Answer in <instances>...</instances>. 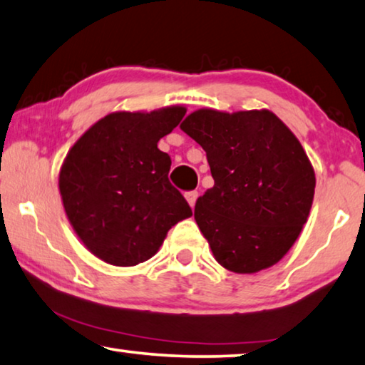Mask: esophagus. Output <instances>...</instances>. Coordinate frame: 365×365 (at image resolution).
<instances>
[{
  "mask_svg": "<svg viewBox=\"0 0 365 365\" xmlns=\"http://www.w3.org/2000/svg\"><path fill=\"white\" fill-rule=\"evenodd\" d=\"M197 197H199V192H197V191H189V192H186V200H187L189 205H191L192 209H194L195 200H197Z\"/></svg>",
  "mask_w": 365,
  "mask_h": 365,
  "instance_id": "esophagus-1",
  "label": "esophagus"
}]
</instances>
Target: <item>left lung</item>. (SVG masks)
Instances as JSON below:
<instances>
[{"label": "left lung", "mask_w": 365, "mask_h": 365, "mask_svg": "<svg viewBox=\"0 0 365 365\" xmlns=\"http://www.w3.org/2000/svg\"><path fill=\"white\" fill-rule=\"evenodd\" d=\"M181 130L202 146L214 178L194 219L215 260L235 273L282 260L308 220L316 186L297 136L270 110L200 108Z\"/></svg>", "instance_id": "1"}]
</instances>
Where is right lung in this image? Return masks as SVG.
<instances>
[{
	"label": "right lung",
	"instance_id": "right-lung-1",
	"mask_svg": "<svg viewBox=\"0 0 365 365\" xmlns=\"http://www.w3.org/2000/svg\"><path fill=\"white\" fill-rule=\"evenodd\" d=\"M186 108L115 112L92 125L67 153L59 191L78 239L115 267L146 262L168 230L192 215L168 179L171 158L158 141L176 128Z\"/></svg>",
	"mask_w": 365,
	"mask_h": 365
}]
</instances>
